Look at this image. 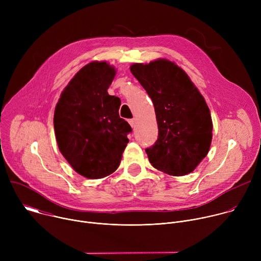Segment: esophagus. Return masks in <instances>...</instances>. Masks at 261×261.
Masks as SVG:
<instances>
[{
  "instance_id": "34e87169",
  "label": "esophagus",
  "mask_w": 261,
  "mask_h": 261,
  "mask_svg": "<svg viewBox=\"0 0 261 261\" xmlns=\"http://www.w3.org/2000/svg\"><path fill=\"white\" fill-rule=\"evenodd\" d=\"M129 124H130V126H131V127H134V126H135V119H131V120H129Z\"/></svg>"
}]
</instances>
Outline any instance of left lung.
I'll return each instance as SVG.
<instances>
[{
  "label": "left lung",
  "mask_w": 261,
  "mask_h": 261,
  "mask_svg": "<svg viewBox=\"0 0 261 261\" xmlns=\"http://www.w3.org/2000/svg\"><path fill=\"white\" fill-rule=\"evenodd\" d=\"M151 97L158 139L145 150L151 164L173 176L192 172L207 155L213 137L208 106L188 74L174 62L158 59L130 66Z\"/></svg>",
  "instance_id": "obj_1"
}]
</instances>
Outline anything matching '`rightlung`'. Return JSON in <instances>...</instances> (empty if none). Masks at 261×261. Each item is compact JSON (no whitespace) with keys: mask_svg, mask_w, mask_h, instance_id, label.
Returning a JSON list of instances; mask_svg holds the SVG:
<instances>
[{"mask_svg":"<svg viewBox=\"0 0 261 261\" xmlns=\"http://www.w3.org/2000/svg\"><path fill=\"white\" fill-rule=\"evenodd\" d=\"M117 69L93 61L69 82L56 105L54 127L59 150L71 167L88 178L117 170L132 131L119 116L121 100L107 92Z\"/></svg>","mask_w":261,"mask_h":261,"instance_id":"1","label":"right lung"}]
</instances>
